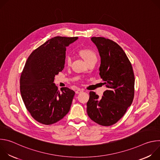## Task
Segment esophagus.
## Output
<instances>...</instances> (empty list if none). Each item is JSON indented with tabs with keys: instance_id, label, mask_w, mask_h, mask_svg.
Listing matches in <instances>:
<instances>
[{
	"instance_id": "obj_1",
	"label": "esophagus",
	"mask_w": 160,
	"mask_h": 160,
	"mask_svg": "<svg viewBox=\"0 0 160 160\" xmlns=\"http://www.w3.org/2000/svg\"><path fill=\"white\" fill-rule=\"evenodd\" d=\"M83 92V90H82V89H77L76 91H75V93L77 94H80V93H81V92Z\"/></svg>"
}]
</instances>
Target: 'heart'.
<instances>
[{
	"instance_id": "obj_1",
	"label": "heart",
	"mask_w": 160,
	"mask_h": 160,
	"mask_svg": "<svg viewBox=\"0 0 160 160\" xmlns=\"http://www.w3.org/2000/svg\"><path fill=\"white\" fill-rule=\"evenodd\" d=\"M80 54L84 59L85 62L90 61L94 59H97L96 54L90 49H82L80 51ZM72 57L71 56H67L65 59V62L67 65H70L72 62Z\"/></svg>"
}]
</instances>
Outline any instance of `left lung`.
Masks as SVG:
<instances>
[{"mask_svg":"<svg viewBox=\"0 0 160 160\" xmlns=\"http://www.w3.org/2000/svg\"><path fill=\"white\" fill-rule=\"evenodd\" d=\"M101 57L99 75L108 88L101 98L90 92L87 112L102 126L116 123L125 115L134 97L135 78L132 64L122 48L104 37H92Z\"/></svg>","mask_w":160,"mask_h":160,"instance_id":"obj_1","label":"left lung"}]
</instances>
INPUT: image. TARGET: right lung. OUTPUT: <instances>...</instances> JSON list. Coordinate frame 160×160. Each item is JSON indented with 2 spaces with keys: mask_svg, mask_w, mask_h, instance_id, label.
<instances>
[{
  "mask_svg": "<svg viewBox=\"0 0 160 160\" xmlns=\"http://www.w3.org/2000/svg\"><path fill=\"white\" fill-rule=\"evenodd\" d=\"M78 37H55L28 57L20 78V92L27 110L37 122L55 123L69 112L75 92L58 89L54 77L64 67L66 50Z\"/></svg>",
  "mask_w": 160,
  "mask_h": 160,
  "instance_id": "right-lung-1",
  "label": "right lung"
}]
</instances>
